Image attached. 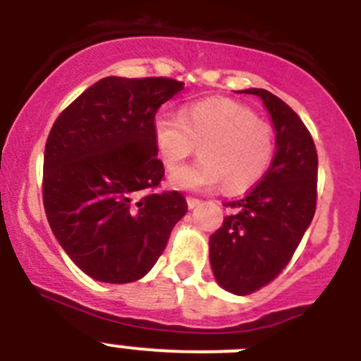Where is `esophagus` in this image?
Listing matches in <instances>:
<instances>
[{
  "instance_id": "esophagus-1",
  "label": "esophagus",
  "mask_w": 361,
  "mask_h": 361,
  "mask_svg": "<svg viewBox=\"0 0 361 361\" xmlns=\"http://www.w3.org/2000/svg\"><path fill=\"white\" fill-rule=\"evenodd\" d=\"M186 202H188V208L193 209V208H197V206H199L200 200H199V199H195V197H188Z\"/></svg>"
}]
</instances>
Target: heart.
<instances>
[{"label": "heart", "instance_id": "obj_1", "mask_svg": "<svg viewBox=\"0 0 361 361\" xmlns=\"http://www.w3.org/2000/svg\"><path fill=\"white\" fill-rule=\"evenodd\" d=\"M152 139L166 170L173 171L200 145L201 161L171 173L180 190H212L219 184L238 193L257 184L275 155V133L255 111L231 99L213 97L183 108L180 116L161 111Z\"/></svg>", "mask_w": 361, "mask_h": 361}]
</instances>
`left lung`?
I'll return each instance as SVG.
<instances>
[{
    "label": "left lung",
    "mask_w": 361,
    "mask_h": 361,
    "mask_svg": "<svg viewBox=\"0 0 361 361\" xmlns=\"http://www.w3.org/2000/svg\"><path fill=\"white\" fill-rule=\"evenodd\" d=\"M244 94L262 99L275 128V159L262 180L233 208L209 237V264L220 288L244 296L279 276L317 209L318 155L311 133L282 99L262 88Z\"/></svg>",
    "instance_id": "1"
}]
</instances>
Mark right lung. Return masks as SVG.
Instances as JSON below:
<instances>
[{
  "mask_svg": "<svg viewBox=\"0 0 361 361\" xmlns=\"http://www.w3.org/2000/svg\"><path fill=\"white\" fill-rule=\"evenodd\" d=\"M184 88L168 78H104L56 119L44 146L43 204L72 262L106 283L148 275L188 212L152 139L155 111Z\"/></svg>",
  "mask_w": 361,
  "mask_h": 361,
  "instance_id": "obj_1",
  "label": "right lung"
}]
</instances>
